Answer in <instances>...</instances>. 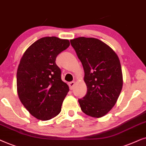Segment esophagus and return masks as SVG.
Listing matches in <instances>:
<instances>
[{"label":"esophagus","instance_id":"1","mask_svg":"<svg viewBox=\"0 0 146 146\" xmlns=\"http://www.w3.org/2000/svg\"><path fill=\"white\" fill-rule=\"evenodd\" d=\"M75 84V81H71V82H70L69 83V88L71 90H72V89H73V87H74V85Z\"/></svg>","mask_w":146,"mask_h":146}]
</instances>
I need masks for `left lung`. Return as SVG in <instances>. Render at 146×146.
<instances>
[{"label": "left lung", "mask_w": 146, "mask_h": 146, "mask_svg": "<svg viewBox=\"0 0 146 146\" xmlns=\"http://www.w3.org/2000/svg\"><path fill=\"white\" fill-rule=\"evenodd\" d=\"M71 44L84 69L87 93L79 100L81 110L93 117H102L117 102L123 87V74L115 52L96 38L71 39Z\"/></svg>", "instance_id": "1"}]
</instances>
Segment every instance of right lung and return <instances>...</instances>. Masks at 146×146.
I'll use <instances>...</instances> for the list:
<instances>
[{"label": "right lung", "instance_id": "obj_1", "mask_svg": "<svg viewBox=\"0 0 146 146\" xmlns=\"http://www.w3.org/2000/svg\"><path fill=\"white\" fill-rule=\"evenodd\" d=\"M69 45L67 39L46 36L31 44L21 57L17 73V93L36 119L46 121L61 112L69 88L61 80L55 60Z\"/></svg>", "mask_w": 146, "mask_h": 146}]
</instances>
